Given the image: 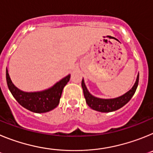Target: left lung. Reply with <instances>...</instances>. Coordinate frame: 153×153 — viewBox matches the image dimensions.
I'll list each match as a JSON object with an SVG mask.
<instances>
[{
    "instance_id": "left-lung-1",
    "label": "left lung",
    "mask_w": 153,
    "mask_h": 153,
    "mask_svg": "<svg viewBox=\"0 0 153 153\" xmlns=\"http://www.w3.org/2000/svg\"><path fill=\"white\" fill-rule=\"evenodd\" d=\"M138 83H139V74L137 76V79H136L134 86H132V88L129 91L120 97L115 99H107V100L97 98V97L92 96L86 89L83 79H82L81 85H82L83 94H84V97L86 99L87 105L91 109L97 110V111L102 112V113H109V112L116 111L117 109H120L130 100L137 89Z\"/></svg>"
}]
</instances>
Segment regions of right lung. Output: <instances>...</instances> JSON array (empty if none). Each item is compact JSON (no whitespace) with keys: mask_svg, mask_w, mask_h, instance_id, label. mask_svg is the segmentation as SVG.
Instances as JSON below:
<instances>
[{"mask_svg":"<svg viewBox=\"0 0 153 153\" xmlns=\"http://www.w3.org/2000/svg\"><path fill=\"white\" fill-rule=\"evenodd\" d=\"M70 78V75L69 74L49 90L35 93H26L18 90L12 83L7 70H6L7 83L13 97L23 107L37 113H47L58 106L63 87L68 83Z\"/></svg>","mask_w":153,"mask_h":153,"instance_id":"right-lung-1","label":"right lung"}]
</instances>
